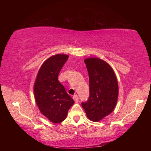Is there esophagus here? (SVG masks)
I'll list each match as a JSON object with an SVG mask.
<instances>
[{
    "instance_id": "esophagus-1",
    "label": "esophagus",
    "mask_w": 151,
    "mask_h": 151,
    "mask_svg": "<svg viewBox=\"0 0 151 151\" xmlns=\"http://www.w3.org/2000/svg\"><path fill=\"white\" fill-rule=\"evenodd\" d=\"M73 99H74V101L76 102V103H77V102L78 101V96L76 95V94H75V95L73 96Z\"/></svg>"
}]
</instances>
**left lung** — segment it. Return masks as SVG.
I'll return each instance as SVG.
<instances>
[{
  "label": "left lung",
  "instance_id": "8db88e82",
  "mask_svg": "<svg viewBox=\"0 0 151 151\" xmlns=\"http://www.w3.org/2000/svg\"><path fill=\"white\" fill-rule=\"evenodd\" d=\"M89 77L90 95L83 102L88 119L99 122L113 111L119 96L118 82L113 69L105 61L98 58L85 59Z\"/></svg>",
  "mask_w": 151,
  "mask_h": 151
}]
</instances>
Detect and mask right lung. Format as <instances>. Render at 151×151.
Instances as JSON below:
<instances>
[{
	"label": "right lung",
	"mask_w": 151,
	"mask_h": 151,
	"mask_svg": "<svg viewBox=\"0 0 151 151\" xmlns=\"http://www.w3.org/2000/svg\"><path fill=\"white\" fill-rule=\"evenodd\" d=\"M68 56L58 54L46 60L40 66L34 85L35 99L40 111L53 123L66 118L75 102L58 80L61 68Z\"/></svg>",
	"instance_id": "right-lung-1"
}]
</instances>
